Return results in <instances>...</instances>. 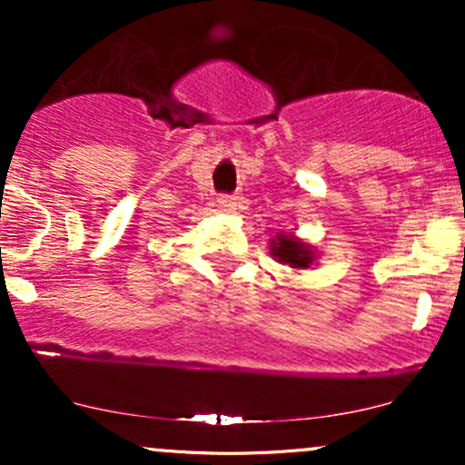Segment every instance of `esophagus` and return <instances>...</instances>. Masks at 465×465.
Instances as JSON below:
<instances>
[{
	"mask_svg": "<svg viewBox=\"0 0 465 465\" xmlns=\"http://www.w3.org/2000/svg\"><path fill=\"white\" fill-rule=\"evenodd\" d=\"M218 207H221V212L232 214V212H236L238 203H236V199H232V196H221V199H218Z\"/></svg>",
	"mask_w": 465,
	"mask_h": 465,
	"instance_id": "1",
	"label": "esophagus"
}]
</instances>
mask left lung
Segmentation results:
<instances>
[{
	"mask_svg": "<svg viewBox=\"0 0 465 465\" xmlns=\"http://www.w3.org/2000/svg\"><path fill=\"white\" fill-rule=\"evenodd\" d=\"M269 251L273 255L275 262L291 266L295 271L311 269L312 264H317L319 251L312 247L306 240L297 238L295 233L291 232H280L275 238H271Z\"/></svg>",
	"mask_w": 465,
	"mask_h": 465,
	"instance_id": "8db88e82",
	"label": "left lung"
}]
</instances>
